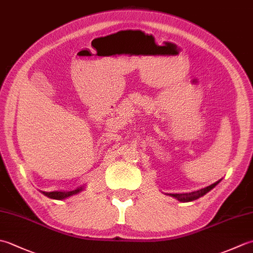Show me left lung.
Segmentation results:
<instances>
[{
    "instance_id": "obj_1",
    "label": "left lung",
    "mask_w": 253,
    "mask_h": 253,
    "mask_svg": "<svg viewBox=\"0 0 253 253\" xmlns=\"http://www.w3.org/2000/svg\"><path fill=\"white\" fill-rule=\"evenodd\" d=\"M218 181L214 182V184L211 185V186H208L206 188H202V189H200V190L192 191V192H187V193H169V196L176 198L177 200H179L181 202H189V201H192V200H196V199L202 197L203 195H206V193L208 191L211 190L212 188L215 186Z\"/></svg>"
}]
</instances>
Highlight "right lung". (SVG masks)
<instances>
[{"instance_id":"obj_1","label":"right lung","mask_w":253,"mask_h":253,"mask_svg":"<svg viewBox=\"0 0 253 253\" xmlns=\"http://www.w3.org/2000/svg\"><path fill=\"white\" fill-rule=\"evenodd\" d=\"M83 188L80 187L76 190H73V191H52V192H45V191H42L44 196L49 197L51 199H55V200H62V199H65L67 197H71L73 195H76L79 191H82Z\"/></svg>"}]
</instances>
